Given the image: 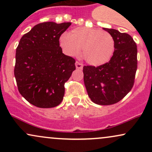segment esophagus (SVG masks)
<instances>
[{
    "label": "esophagus",
    "instance_id": "esophagus-1",
    "mask_svg": "<svg viewBox=\"0 0 152 152\" xmlns=\"http://www.w3.org/2000/svg\"><path fill=\"white\" fill-rule=\"evenodd\" d=\"M83 64H81V63H80V62H78V61H76V69H83Z\"/></svg>",
    "mask_w": 152,
    "mask_h": 152
}]
</instances>
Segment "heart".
<instances>
[{
  "label": "heart",
  "instance_id": "heart-1",
  "mask_svg": "<svg viewBox=\"0 0 152 152\" xmlns=\"http://www.w3.org/2000/svg\"><path fill=\"white\" fill-rule=\"evenodd\" d=\"M59 43L65 53L70 56H78L83 48V59L93 66L109 61L115 50L112 35L106 31L88 27L76 28L70 34L64 33L61 35Z\"/></svg>",
  "mask_w": 152,
  "mask_h": 152
}]
</instances>
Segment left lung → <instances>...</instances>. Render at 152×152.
<instances>
[{"label": "left lung", "instance_id": "8db88e82", "mask_svg": "<svg viewBox=\"0 0 152 152\" xmlns=\"http://www.w3.org/2000/svg\"><path fill=\"white\" fill-rule=\"evenodd\" d=\"M103 29L114 38V53L106 64L97 67L83 66V81L92 102L99 105H111L121 101L134 86L137 46L128 34L112 28Z\"/></svg>", "mask_w": 152, "mask_h": 152}]
</instances>
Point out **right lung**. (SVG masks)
<instances>
[{
  "mask_svg": "<svg viewBox=\"0 0 152 152\" xmlns=\"http://www.w3.org/2000/svg\"><path fill=\"white\" fill-rule=\"evenodd\" d=\"M71 22L38 23L19 41L14 76L18 91L38 108H53L64 99L65 83L76 69V61L62 53L61 35Z\"/></svg>",
  "mask_w": 152,
  "mask_h": 152,
  "instance_id": "obj_1",
  "label": "right lung"
}]
</instances>
